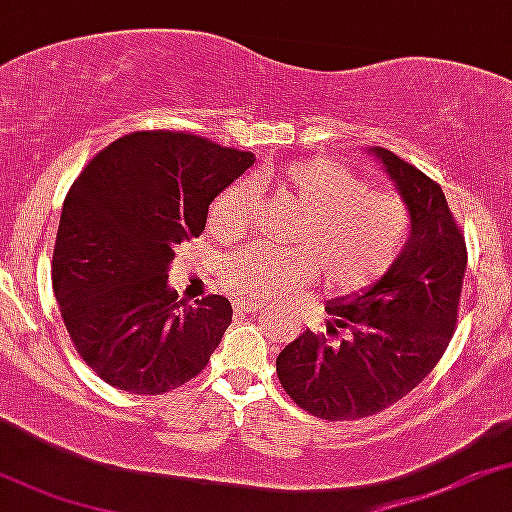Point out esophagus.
I'll list each match as a JSON object with an SVG mask.
<instances>
[{"mask_svg": "<svg viewBox=\"0 0 512 512\" xmlns=\"http://www.w3.org/2000/svg\"><path fill=\"white\" fill-rule=\"evenodd\" d=\"M234 309L238 314H257L260 312V304L257 302H234Z\"/></svg>", "mask_w": 512, "mask_h": 512, "instance_id": "1", "label": "esophagus"}]
</instances>
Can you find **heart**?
<instances>
[{"mask_svg":"<svg viewBox=\"0 0 512 512\" xmlns=\"http://www.w3.org/2000/svg\"><path fill=\"white\" fill-rule=\"evenodd\" d=\"M264 184L304 210L293 236L302 248L248 245L231 252L222 262V283L238 300H274L316 271L333 293H361L390 274L409 241L404 200L371 191L366 179L333 160H295L264 174ZM250 210V186H226L208 210L210 231L226 241L241 236Z\"/></svg>","mask_w":512,"mask_h":512,"instance_id":"heart-1","label":"heart"}]
</instances>
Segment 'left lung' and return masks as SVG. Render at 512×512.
Returning a JSON list of instances; mask_svg holds the SVG:
<instances>
[{
    "mask_svg": "<svg viewBox=\"0 0 512 512\" xmlns=\"http://www.w3.org/2000/svg\"><path fill=\"white\" fill-rule=\"evenodd\" d=\"M373 153L409 208L406 248L373 288L328 302V335L304 331L276 359L288 397L323 420H359L397 404L435 368L456 331L468 264L461 226L437 181L383 146Z\"/></svg>",
    "mask_w": 512,
    "mask_h": 512,
    "instance_id": "obj_1",
    "label": "left lung"
}]
</instances>
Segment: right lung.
Segmentation results:
<instances>
[{
	"instance_id": "obj_1",
	"label": "right lung",
	"mask_w": 512,
	"mask_h": 512,
	"mask_svg": "<svg viewBox=\"0 0 512 512\" xmlns=\"http://www.w3.org/2000/svg\"><path fill=\"white\" fill-rule=\"evenodd\" d=\"M252 163V153L198 134L148 129L115 139L73 181L51 286L73 347L103 383L165 394L208 366L234 309L222 295L184 304L167 269Z\"/></svg>"
}]
</instances>
